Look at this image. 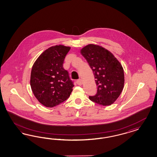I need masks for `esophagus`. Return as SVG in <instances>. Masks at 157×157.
I'll return each instance as SVG.
<instances>
[{"instance_id":"esophagus-1","label":"esophagus","mask_w":157,"mask_h":157,"mask_svg":"<svg viewBox=\"0 0 157 157\" xmlns=\"http://www.w3.org/2000/svg\"><path fill=\"white\" fill-rule=\"evenodd\" d=\"M76 83H77V84L78 85L81 86L82 85H83V81L81 79H78V80H77L76 81Z\"/></svg>"}]
</instances>
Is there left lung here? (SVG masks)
<instances>
[{"instance_id":"1","label":"left lung","mask_w":157,"mask_h":157,"mask_svg":"<svg viewBox=\"0 0 157 157\" xmlns=\"http://www.w3.org/2000/svg\"><path fill=\"white\" fill-rule=\"evenodd\" d=\"M95 78L97 92L89 99L98 104H113L122 92L124 85L123 67L114 55L100 45L89 44L81 50Z\"/></svg>"}]
</instances>
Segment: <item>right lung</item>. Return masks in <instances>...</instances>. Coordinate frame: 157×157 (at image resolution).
I'll use <instances>...</instances> for the list:
<instances>
[{
    "label": "right lung",
    "mask_w": 157,
    "mask_h": 157,
    "mask_svg": "<svg viewBox=\"0 0 157 157\" xmlns=\"http://www.w3.org/2000/svg\"><path fill=\"white\" fill-rule=\"evenodd\" d=\"M71 48L62 45L48 48L34 62L30 75L34 95L44 106L52 108L70 97L74 86L63 64Z\"/></svg>",
    "instance_id": "1"
}]
</instances>
